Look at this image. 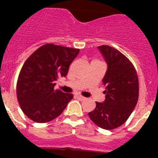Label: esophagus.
<instances>
[{
    "label": "esophagus",
    "mask_w": 158,
    "mask_h": 158,
    "mask_svg": "<svg viewBox=\"0 0 158 158\" xmlns=\"http://www.w3.org/2000/svg\"><path fill=\"white\" fill-rule=\"evenodd\" d=\"M77 98L79 100H85V97H84V96H81V95H77Z\"/></svg>",
    "instance_id": "obj_1"
}]
</instances>
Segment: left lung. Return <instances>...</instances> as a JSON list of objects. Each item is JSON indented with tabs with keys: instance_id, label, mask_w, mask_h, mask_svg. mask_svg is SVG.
Listing matches in <instances>:
<instances>
[{
	"instance_id": "left-lung-1",
	"label": "left lung",
	"mask_w": 158,
	"mask_h": 158,
	"mask_svg": "<svg viewBox=\"0 0 158 158\" xmlns=\"http://www.w3.org/2000/svg\"><path fill=\"white\" fill-rule=\"evenodd\" d=\"M107 69L103 78L105 100L96 102L89 116L96 125L105 130L120 127L129 118L139 99V79L130 60L118 50L107 45L97 47Z\"/></svg>"
}]
</instances>
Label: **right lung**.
Listing matches in <instances>:
<instances>
[{"label":"right lung","instance_id":"obj_1","mask_svg":"<svg viewBox=\"0 0 158 158\" xmlns=\"http://www.w3.org/2000/svg\"><path fill=\"white\" fill-rule=\"evenodd\" d=\"M79 49L46 44L26 60L16 85L22 111L36 123H47L59 116L73 96L54 90L58 77H65Z\"/></svg>","mask_w":158,"mask_h":158}]
</instances>
